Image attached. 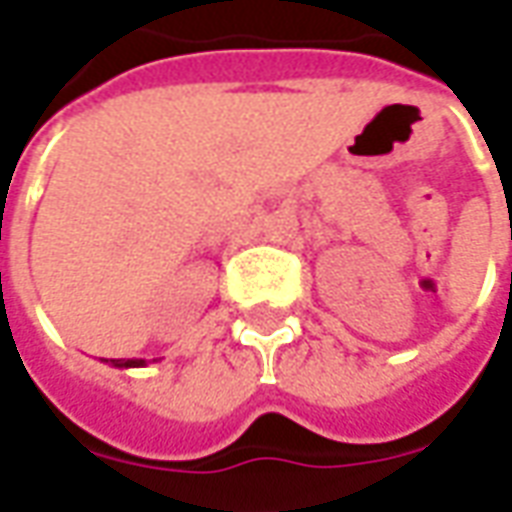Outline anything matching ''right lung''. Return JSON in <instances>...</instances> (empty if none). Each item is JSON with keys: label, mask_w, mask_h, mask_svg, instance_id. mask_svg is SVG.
I'll return each mask as SVG.
<instances>
[{"label": "right lung", "mask_w": 512, "mask_h": 512, "mask_svg": "<svg viewBox=\"0 0 512 512\" xmlns=\"http://www.w3.org/2000/svg\"><path fill=\"white\" fill-rule=\"evenodd\" d=\"M106 365H112V367H123V370H128V367H145L147 362L145 359H104ZM156 362V359H153Z\"/></svg>", "instance_id": "add662e5"}]
</instances>
